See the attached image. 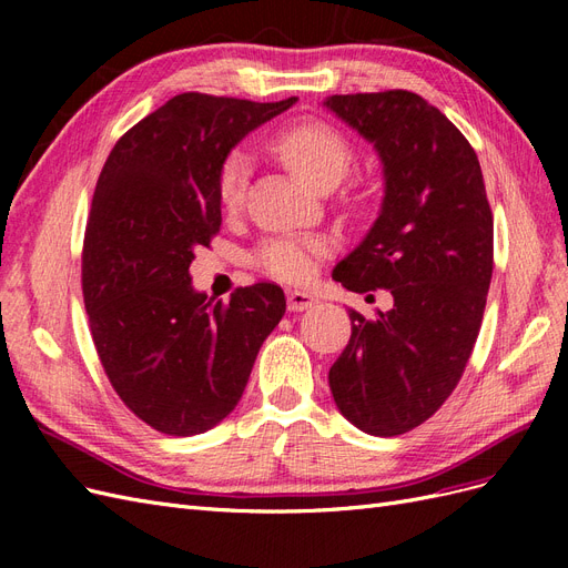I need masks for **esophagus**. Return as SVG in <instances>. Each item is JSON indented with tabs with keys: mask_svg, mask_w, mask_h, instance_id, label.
<instances>
[{
	"mask_svg": "<svg viewBox=\"0 0 568 568\" xmlns=\"http://www.w3.org/2000/svg\"><path fill=\"white\" fill-rule=\"evenodd\" d=\"M315 303H317V298L313 294H307V291H286L288 311L303 313V311H307V307H313Z\"/></svg>",
	"mask_w": 568,
	"mask_h": 568,
	"instance_id": "1",
	"label": "esophagus"
}]
</instances>
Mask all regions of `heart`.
Here are the masks:
<instances>
[{
  "label": "heart",
  "mask_w": 568,
  "mask_h": 568,
  "mask_svg": "<svg viewBox=\"0 0 568 568\" xmlns=\"http://www.w3.org/2000/svg\"><path fill=\"white\" fill-rule=\"evenodd\" d=\"M274 151L280 153L291 173L317 192L334 189L348 175L355 159L346 134L322 120H301V123L286 128L274 140ZM248 173L251 159L246 151L234 149L222 159L215 178V192L222 209L236 211L244 203ZM332 248V239L324 234H284L272 236L257 246L251 263L272 280L301 284L313 277L317 263L324 255H329Z\"/></svg>",
  "instance_id": "heart-1"
}]
</instances>
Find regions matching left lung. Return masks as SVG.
<instances>
[{
	"instance_id": "left-lung-1",
	"label": "left lung",
	"mask_w": 568,
	"mask_h": 568,
	"mask_svg": "<svg viewBox=\"0 0 568 568\" xmlns=\"http://www.w3.org/2000/svg\"><path fill=\"white\" fill-rule=\"evenodd\" d=\"M324 104L376 146L386 178L379 217L332 277L355 294L393 296L376 320L351 311L329 388L359 432L400 436L436 415L469 363L493 277V211L467 136L419 94Z\"/></svg>"
}]
</instances>
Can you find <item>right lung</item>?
Listing matches in <instances>:
<instances>
[{
	"label": "right lung",
	"instance_id": "add662e5",
	"mask_svg": "<svg viewBox=\"0 0 568 568\" xmlns=\"http://www.w3.org/2000/svg\"><path fill=\"white\" fill-rule=\"evenodd\" d=\"M294 104L184 92L120 136L101 168L82 244L84 307L118 398L161 434L225 419L286 311L272 282L239 286L230 303L199 294L189 265L222 225V159Z\"/></svg>",
	"mask_w": 568,
	"mask_h": 568
}]
</instances>
